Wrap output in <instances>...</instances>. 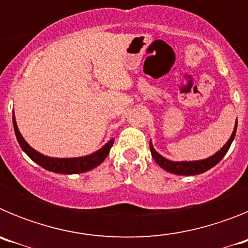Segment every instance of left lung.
<instances>
[{
  "label": "left lung",
  "mask_w": 248,
  "mask_h": 248,
  "mask_svg": "<svg viewBox=\"0 0 248 248\" xmlns=\"http://www.w3.org/2000/svg\"><path fill=\"white\" fill-rule=\"evenodd\" d=\"M236 129H237V120H236L233 133H232L229 141L225 144V146H223L220 151H217L216 154L207 157V159L205 160H199V161H180V163L170 161V160L161 156L159 153H156L155 149L153 148V144L150 143L151 155H153V157H154V160L156 161V164L160 166V168H163L164 170H166V171L169 172H172V174L175 175H187V176H190V175L202 174V172L207 171V170H210L211 168H214L216 164L220 163L221 160H222V157L226 155L230 146H231V143L233 141V139H235Z\"/></svg>",
  "instance_id": "1"
}]
</instances>
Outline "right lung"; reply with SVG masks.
Returning <instances> with one entry per match:
<instances>
[{"instance_id":"1","label":"right lung","mask_w":248,"mask_h":248,"mask_svg":"<svg viewBox=\"0 0 248 248\" xmlns=\"http://www.w3.org/2000/svg\"><path fill=\"white\" fill-rule=\"evenodd\" d=\"M13 128H15L16 138L18 140V144L21 145L22 150L25 151L26 154L33 160L34 163L38 164L39 166H42L48 171L57 172V174H80V172L89 171L92 169L97 168L98 165H100L104 161L105 157L108 156L109 151H110V148L113 146L114 143V140L111 139L100 150L95 151L94 154L88 155V156L72 157V159H57V157L45 156L41 153L31 148L26 143V140L22 138L21 133L17 128L15 117H13Z\"/></svg>"}]
</instances>
